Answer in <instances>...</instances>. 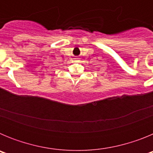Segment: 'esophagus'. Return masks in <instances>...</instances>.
I'll return each instance as SVG.
<instances>
[{
  "mask_svg": "<svg viewBox=\"0 0 153 153\" xmlns=\"http://www.w3.org/2000/svg\"><path fill=\"white\" fill-rule=\"evenodd\" d=\"M76 60H79V58H76Z\"/></svg>",
  "mask_w": 153,
  "mask_h": 153,
  "instance_id": "esophagus-1",
  "label": "esophagus"
}]
</instances>
